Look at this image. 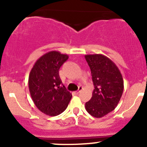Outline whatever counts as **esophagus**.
I'll return each mask as SVG.
<instances>
[{
  "mask_svg": "<svg viewBox=\"0 0 147 147\" xmlns=\"http://www.w3.org/2000/svg\"><path fill=\"white\" fill-rule=\"evenodd\" d=\"M82 90V87H81V86H80L79 88H78V91L75 92V94H79L81 90Z\"/></svg>",
  "mask_w": 147,
  "mask_h": 147,
  "instance_id": "1",
  "label": "esophagus"
}]
</instances>
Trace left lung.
Segmentation results:
<instances>
[{
  "mask_svg": "<svg viewBox=\"0 0 147 147\" xmlns=\"http://www.w3.org/2000/svg\"><path fill=\"white\" fill-rule=\"evenodd\" d=\"M84 57L94 87L92 97L85 103V109L92 116L100 118L117 106L124 90L122 75L117 66L103 55H87Z\"/></svg>",
  "mask_w": 147,
  "mask_h": 147,
  "instance_id": "8db88e82",
  "label": "left lung"
}]
</instances>
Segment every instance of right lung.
<instances>
[{"mask_svg":"<svg viewBox=\"0 0 147 147\" xmlns=\"http://www.w3.org/2000/svg\"><path fill=\"white\" fill-rule=\"evenodd\" d=\"M68 55L50 51L41 56L32 67L28 78L30 96L42 113L57 116L63 112L72 98L59 75V69Z\"/></svg>","mask_w":147,"mask_h":147,"instance_id":"obj_1","label":"right lung"}]
</instances>
